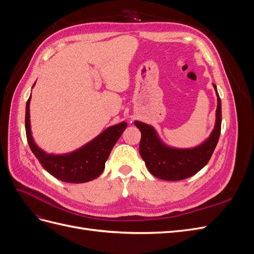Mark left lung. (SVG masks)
<instances>
[{"mask_svg":"<svg viewBox=\"0 0 254 254\" xmlns=\"http://www.w3.org/2000/svg\"><path fill=\"white\" fill-rule=\"evenodd\" d=\"M217 95L216 124L209 139L190 149H177L164 145L158 137L156 130L141 122H134L140 129V155L151 175L159 179L178 181L194 176L209 162L218 143L221 130V102Z\"/></svg>","mask_w":254,"mask_h":254,"instance_id":"1","label":"left lung"}]
</instances>
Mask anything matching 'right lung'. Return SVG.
Wrapping results in <instances>:
<instances>
[{"instance_id":"add662e5","label":"right lung","mask_w":254,"mask_h":254,"mask_svg":"<svg viewBox=\"0 0 254 254\" xmlns=\"http://www.w3.org/2000/svg\"><path fill=\"white\" fill-rule=\"evenodd\" d=\"M29 102H26L25 110V130L30 149L39 161L42 167L58 180L68 183H83L96 179L105 168L115 143L127 127V123L123 122L118 125L107 128L94 140L83 147L67 155H50L40 149L33 140L29 123Z\"/></svg>"}]
</instances>
